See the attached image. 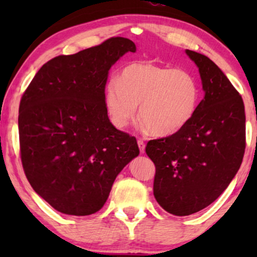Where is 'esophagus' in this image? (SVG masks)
<instances>
[{"label": "esophagus", "mask_w": 257, "mask_h": 257, "mask_svg": "<svg viewBox=\"0 0 257 257\" xmlns=\"http://www.w3.org/2000/svg\"><path fill=\"white\" fill-rule=\"evenodd\" d=\"M138 146H139L140 153L145 152V142H144L143 139H138Z\"/></svg>", "instance_id": "34e87169"}]
</instances>
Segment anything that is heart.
<instances>
[{
    "label": "heart",
    "mask_w": 257,
    "mask_h": 257,
    "mask_svg": "<svg viewBox=\"0 0 257 257\" xmlns=\"http://www.w3.org/2000/svg\"><path fill=\"white\" fill-rule=\"evenodd\" d=\"M199 100V84L191 72L145 62L126 65L105 91V105L115 127L124 128L139 104L140 125L158 136L172 135L187 125Z\"/></svg>",
    "instance_id": "obj_1"
}]
</instances>
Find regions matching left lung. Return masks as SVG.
I'll list each match as a JSON object with an SVG mask.
<instances>
[{
	"mask_svg": "<svg viewBox=\"0 0 257 257\" xmlns=\"http://www.w3.org/2000/svg\"><path fill=\"white\" fill-rule=\"evenodd\" d=\"M186 54L198 65L205 98L187 125L150 140L145 150L156 166L154 198L177 216L191 215L215 201L237 173L245 150L241 94L207 56Z\"/></svg>",
	"mask_w": 257,
	"mask_h": 257,
	"instance_id": "obj_1",
	"label": "left lung"
}]
</instances>
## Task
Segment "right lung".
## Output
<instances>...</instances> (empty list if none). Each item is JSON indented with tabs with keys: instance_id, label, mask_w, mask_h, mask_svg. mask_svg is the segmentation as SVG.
<instances>
[{
	"instance_id": "add662e5",
	"label": "right lung",
	"mask_w": 257,
	"mask_h": 257,
	"mask_svg": "<svg viewBox=\"0 0 257 257\" xmlns=\"http://www.w3.org/2000/svg\"><path fill=\"white\" fill-rule=\"evenodd\" d=\"M136 44L111 37L38 70L20 103L21 161L34 191L68 215H90L106 202L114 179L139 154L135 137L107 117L108 70Z\"/></svg>"
}]
</instances>
